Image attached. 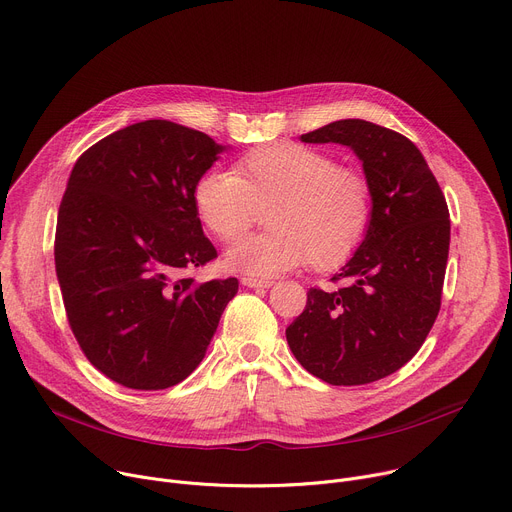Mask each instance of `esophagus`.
<instances>
[{"mask_svg":"<svg viewBox=\"0 0 512 512\" xmlns=\"http://www.w3.org/2000/svg\"><path fill=\"white\" fill-rule=\"evenodd\" d=\"M242 285L250 287V289H268L274 285V280L270 278H256V276H244Z\"/></svg>","mask_w":512,"mask_h":512,"instance_id":"1","label":"esophagus"}]
</instances>
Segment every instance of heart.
Segmentation results:
<instances>
[{
  "label": "heart",
  "instance_id": "obj_1",
  "mask_svg": "<svg viewBox=\"0 0 512 512\" xmlns=\"http://www.w3.org/2000/svg\"><path fill=\"white\" fill-rule=\"evenodd\" d=\"M207 230L234 242L266 209L264 234L240 240L225 256L230 268L274 276L309 262L315 270L344 264L372 221V185L360 168L301 146L268 144L242 156L234 173L207 170L193 187Z\"/></svg>",
  "mask_w": 512,
  "mask_h": 512
}]
</instances>
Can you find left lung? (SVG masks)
I'll use <instances>...</instances> for the list:
<instances>
[{
	"instance_id": "8db88e82",
	"label": "left lung",
	"mask_w": 512,
	"mask_h": 512,
	"mask_svg": "<svg viewBox=\"0 0 512 512\" xmlns=\"http://www.w3.org/2000/svg\"><path fill=\"white\" fill-rule=\"evenodd\" d=\"M350 146L372 185V221L331 291L309 289L287 327L299 364L333 386H358L403 368L423 346L439 307L449 252V209L419 148L366 120H339L301 136Z\"/></svg>"
}]
</instances>
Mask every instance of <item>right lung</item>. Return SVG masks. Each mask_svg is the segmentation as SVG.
I'll return each instance as SVG.
<instances>
[{
	"instance_id": "right-lung-1",
	"label": "right lung",
	"mask_w": 512,
	"mask_h": 512,
	"mask_svg": "<svg viewBox=\"0 0 512 512\" xmlns=\"http://www.w3.org/2000/svg\"><path fill=\"white\" fill-rule=\"evenodd\" d=\"M217 152L203 132L146 120L105 136L73 166L56 219V276L81 352L126 388L185 380L238 293L234 276H191L217 258L193 203Z\"/></svg>"
}]
</instances>
